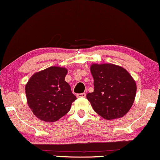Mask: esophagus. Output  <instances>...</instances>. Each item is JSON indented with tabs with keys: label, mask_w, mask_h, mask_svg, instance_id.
Wrapping results in <instances>:
<instances>
[{
	"label": "esophagus",
	"mask_w": 160,
	"mask_h": 160,
	"mask_svg": "<svg viewBox=\"0 0 160 160\" xmlns=\"http://www.w3.org/2000/svg\"><path fill=\"white\" fill-rule=\"evenodd\" d=\"M86 93H81V94H77V98H86Z\"/></svg>",
	"instance_id": "esophagus-1"
}]
</instances>
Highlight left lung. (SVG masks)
Wrapping results in <instances>:
<instances>
[{
    "label": "left lung",
    "mask_w": 160,
    "mask_h": 160,
    "mask_svg": "<svg viewBox=\"0 0 160 160\" xmlns=\"http://www.w3.org/2000/svg\"><path fill=\"white\" fill-rule=\"evenodd\" d=\"M90 70L94 89L86 98L94 112L108 120L125 116L136 96L134 78L124 68L112 63H93Z\"/></svg>",
    "instance_id": "obj_1"
}]
</instances>
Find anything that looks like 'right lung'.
Returning <instances> with one entry per match:
<instances>
[{"mask_svg":"<svg viewBox=\"0 0 160 160\" xmlns=\"http://www.w3.org/2000/svg\"><path fill=\"white\" fill-rule=\"evenodd\" d=\"M68 70L51 66L36 72L26 84V100L33 114L44 122H55L69 112L77 98L65 81Z\"/></svg>","mask_w":160,"mask_h":160,"instance_id":"obj_1","label":"right lung"}]
</instances>
